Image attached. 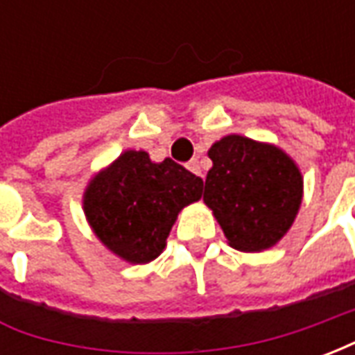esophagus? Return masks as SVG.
Listing matches in <instances>:
<instances>
[{
	"label": "esophagus",
	"mask_w": 355,
	"mask_h": 355,
	"mask_svg": "<svg viewBox=\"0 0 355 355\" xmlns=\"http://www.w3.org/2000/svg\"><path fill=\"white\" fill-rule=\"evenodd\" d=\"M186 167H188V169L192 171L193 175H198V177H203V173H201V165H200V162L196 159V157H193V159H190V162L186 163Z\"/></svg>",
	"instance_id": "esophagus-1"
}]
</instances>
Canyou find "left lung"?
Masks as SVG:
<instances>
[{"instance_id": "8db88e82", "label": "left lung", "mask_w": 355, "mask_h": 355, "mask_svg": "<svg viewBox=\"0 0 355 355\" xmlns=\"http://www.w3.org/2000/svg\"><path fill=\"white\" fill-rule=\"evenodd\" d=\"M213 167L203 201L234 249L253 253L275 245L302 201V177L279 148L228 135L209 150Z\"/></svg>"}]
</instances>
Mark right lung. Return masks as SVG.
Wrapping results in <instances>:
<instances>
[{
	"mask_svg": "<svg viewBox=\"0 0 355 355\" xmlns=\"http://www.w3.org/2000/svg\"><path fill=\"white\" fill-rule=\"evenodd\" d=\"M203 193V180L173 159L152 163L127 150L91 180L83 209L96 238L123 261L144 264L165 249L178 211Z\"/></svg>",
	"mask_w": 355,
	"mask_h": 355,
	"instance_id": "1",
	"label": "right lung"
}]
</instances>
